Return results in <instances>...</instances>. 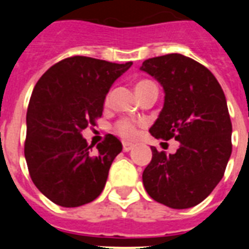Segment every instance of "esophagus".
Listing matches in <instances>:
<instances>
[{"label": "esophagus", "mask_w": 249, "mask_h": 249, "mask_svg": "<svg viewBox=\"0 0 249 249\" xmlns=\"http://www.w3.org/2000/svg\"><path fill=\"white\" fill-rule=\"evenodd\" d=\"M133 147H134V144L129 143V142H123V150H124L125 152H129Z\"/></svg>", "instance_id": "1"}]
</instances>
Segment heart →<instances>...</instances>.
I'll use <instances>...</instances> for the list:
<instances>
[{
    "mask_svg": "<svg viewBox=\"0 0 249 249\" xmlns=\"http://www.w3.org/2000/svg\"><path fill=\"white\" fill-rule=\"evenodd\" d=\"M155 84L150 81V80H141L138 83L136 84V93H141V91H143V90H147L150 88H154ZM116 129V132L120 134L123 138H126V140H132L134 138L137 134V129L136 125L133 124L132 121L129 120H120L115 126Z\"/></svg>",
    "mask_w": 249,
    "mask_h": 249,
    "instance_id": "b5f03b06",
    "label": "heart"
}]
</instances>
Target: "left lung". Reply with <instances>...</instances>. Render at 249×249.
Returning a JSON list of instances; mask_svg holds the SVG:
<instances>
[{
  "label": "left lung",
  "instance_id": "1",
  "mask_svg": "<svg viewBox=\"0 0 249 249\" xmlns=\"http://www.w3.org/2000/svg\"><path fill=\"white\" fill-rule=\"evenodd\" d=\"M141 71L163 86L164 106L150 133L178 141L166 155L151 146L142 181L147 194L173 209L204 200L222 179L231 155V121L224 90L208 68L182 54L144 60Z\"/></svg>",
  "mask_w": 249,
  "mask_h": 249
}]
</instances>
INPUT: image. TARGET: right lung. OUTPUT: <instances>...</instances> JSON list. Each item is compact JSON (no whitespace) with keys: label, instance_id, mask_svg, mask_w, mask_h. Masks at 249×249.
<instances>
[{"label":"right lung","instance_id":"add662e5","mask_svg":"<svg viewBox=\"0 0 249 249\" xmlns=\"http://www.w3.org/2000/svg\"><path fill=\"white\" fill-rule=\"evenodd\" d=\"M132 64L71 56L37 81L27 111L24 156L33 183L53 203L80 207L105 189L123 144L108 134L91 154L81 132L95 125L111 86Z\"/></svg>","mask_w":249,"mask_h":249}]
</instances>
